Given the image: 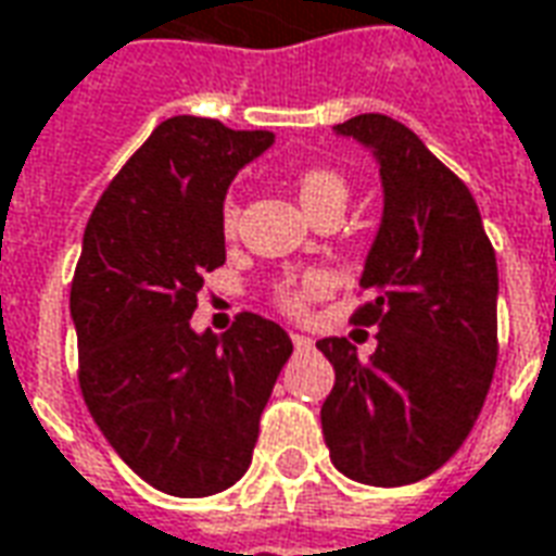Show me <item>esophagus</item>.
<instances>
[{
    "mask_svg": "<svg viewBox=\"0 0 556 556\" xmlns=\"http://www.w3.org/2000/svg\"><path fill=\"white\" fill-rule=\"evenodd\" d=\"M290 342H293V348H296V351H308V348H312V339H308V336H300V332H293V336H290Z\"/></svg>",
    "mask_w": 556,
    "mask_h": 556,
    "instance_id": "34e87169",
    "label": "esophagus"
}]
</instances>
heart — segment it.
<instances>
[{
	"instance_id": "1",
	"label": "heart",
	"mask_w": 556,
	"mask_h": 556,
	"mask_svg": "<svg viewBox=\"0 0 556 556\" xmlns=\"http://www.w3.org/2000/svg\"><path fill=\"white\" fill-rule=\"evenodd\" d=\"M296 193H300V202L305 205V212L320 214V212H344V205H348V199H351V187L344 181L342 172H336V168L329 166H308L302 168L300 178H296ZM239 202L229 197L224 199V208H220V229H224V236L232 239L236 232H239ZM329 287V275L324 271H308V275H302L300 281H290V285H281L275 290V305L290 317H302L308 312V305L320 296H327Z\"/></svg>"
}]
</instances>
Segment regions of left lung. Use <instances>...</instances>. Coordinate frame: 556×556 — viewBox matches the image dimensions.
Wrapping results in <instances>:
<instances>
[{
	"label": "left lung",
	"instance_id": "1",
	"mask_svg": "<svg viewBox=\"0 0 556 556\" xmlns=\"http://www.w3.org/2000/svg\"><path fill=\"white\" fill-rule=\"evenodd\" d=\"M369 144L384 220L359 278L351 324L378 327L369 359L339 336L317 348L336 369L320 408L329 460L359 484L432 476L478 420L496 369V251L469 187L388 114L336 126Z\"/></svg>",
	"mask_w": 556,
	"mask_h": 556
}]
</instances>
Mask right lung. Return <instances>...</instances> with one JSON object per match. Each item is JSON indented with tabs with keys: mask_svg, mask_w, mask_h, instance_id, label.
Wrapping results in <instances>:
<instances>
[{
	"mask_svg": "<svg viewBox=\"0 0 556 556\" xmlns=\"http://www.w3.org/2000/svg\"><path fill=\"white\" fill-rule=\"evenodd\" d=\"M269 144L263 129L168 117L84 229L68 296L80 396L121 460L168 496H212L248 472L260 415L293 354L285 329L254 312L224 336L190 329L202 275L227 263L229 181Z\"/></svg>",
	"mask_w": 556,
	"mask_h": 556,
	"instance_id": "right-lung-1",
	"label": "right lung"
}]
</instances>
